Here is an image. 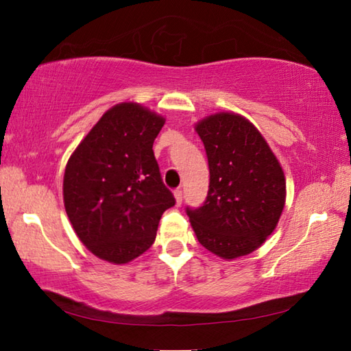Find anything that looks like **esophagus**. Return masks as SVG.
Masks as SVG:
<instances>
[{
  "label": "esophagus",
  "instance_id": "obj_1",
  "mask_svg": "<svg viewBox=\"0 0 351 351\" xmlns=\"http://www.w3.org/2000/svg\"><path fill=\"white\" fill-rule=\"evenodd\" d=\"M175 199H176V204L178 206L182 203V190L181 189H176L175 190Z\"/></svg>",
  "mask_w": 351,
  "mask_h": 351
}]
</instances>
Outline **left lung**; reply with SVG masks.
I'll return each instance as SVG.
<instances>
[{"mask_svg":"<svg viewBox=\"0 0 351 351\" xmlns=\"http://www.w3.org/2000/svg\"><path fill=\"white\" fill-rule=\"evenodd\" d=\"M197 132L209 162V192L187 207L198 241L223 258L257 249L272 234L285 206V175L251 122L234 112L201 121Z\"/></svg>","mask_w":351,"mask_h":351,"instance_id":"left-lung-1","label":"left lung"}]
</instances>
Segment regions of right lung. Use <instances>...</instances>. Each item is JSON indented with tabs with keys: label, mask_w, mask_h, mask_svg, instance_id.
<instances>
[{
	"label": "right lung",
	"mask_w": 351,
	"mask_h": 351,
	"mask_svg": "<svg viewBox=\"0 0 351 351\" xmlns=\"http://www.w3.org/2000/svg\"><path fill=\"white\" fill-rule=\"evenodd\" d=\"M164 119L138 104L112 106L71 154L63 199L77 237L99 258L128 263L156 239L175 197L162 182L153 142Z\"/></svg>",
	"instance_id": "obj_1"
}]
</instances>
